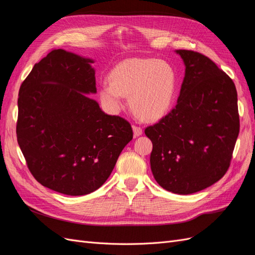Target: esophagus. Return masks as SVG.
<instances>
[{
    "instance_id": "obj_1",
    "label": "esophagus",
    "mask_w": 255,
    "mask_h": 255,
    "mask_svg": "<svg viewBox=\"0 0 255 255\" xmlns=\"http://www.w3.org/2000/svg\"><path fill=\"white\" fill-rule=\"evenodd\" d=\"M133 132H134V135H135V137H137V136H140L141 134H142V128H140V127H138V126H135V125H133Z\"/></svg>"
}]
</instances>
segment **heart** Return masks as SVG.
<instances>
[{"label": "heart", "mask_w": 255, "mask_h": 255, "mask_svg": "<svg viewBox=\"0 0 255 255\" xmlns=\"http://www.w3.org/2000/svg\"><path fill=\"white\" fill-rule=\"evenodd\" d=\"M110 83L100 85V100L118 113L128 97L130 109L145 120L163 117L173 102L176 74L170 64L153 58H128L110 72Z\"/></svg>", "instance_id": "b5f03b06"}]
</instances>
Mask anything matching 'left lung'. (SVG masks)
<instances>
[{
	"label": "left lung",
	"mask_w": 255,
	"mask_h": 255,
	"mask_svg": "<svg viewBox=\"0 0 255 255\" xmlns=\"http://www.w3.org/2000/svg\"><path fill=\"white\" fill-rule=\"evenodd\" d=\"M185 76L174 109L144 129L154 179L173 194L205 189L226 174L239 133L237 91L212 59L176 50Z\"/></svg>",
	"instance_id": "1"
}]
</instances>
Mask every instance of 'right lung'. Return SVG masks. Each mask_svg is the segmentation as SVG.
Here are the masks:
<instances>
[{"label":"right lung","instance_id":"add662e5","mask_svg":"<svg viewBox=\"0 0 255 255\" xmlns=\"http://www.w3.org/2000/svg\"><path fill=\"white\" fill-rule=\"evenodd\" d=\"M94 60L52 50L23 81L17 139L27 167L44 187L67 196L97 190L109 179L133 129L97 101Z\"/></svg>","mask_w":255,"mask_h":255}]
</instances>
